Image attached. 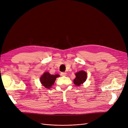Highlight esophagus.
I'll list each match as a JSON object with an SVG mask.
<instances>
[{
    "instance_id": "1",
    "label": "esophagus",
    "mask_w": 128,
    "mask_h": 128,
    "mask_svg": "<svg viewBox=\"0 0 128 128\" xmlns=\"http://www.w3.org/2000/svg\"><path fill=\"white\" fill-rule=\"evenodd\" d=\"M60 74H61V76H64L66 75L67 73L66 72H61Z\"/></svg>"
}]
</instances>
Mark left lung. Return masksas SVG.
Listing matches in <instances>:
<instances>
[{
    "mask_svg": "<svg viewBox=\"0 0 128 128\" xmlns=\"http://www.w3.org/2000/svg\"><path fill=\"white\" fill-rule=\"evenodd\" d=\"M76 78L74 80V83L76 86H79L81 84H83L86 80L87 74L86 72L80 70L75 74Z\"/></svg>",
    "mask_w": 128,
    "mask_h": 128,
    "instance_id": "obj_1",
    "label": "left lung"
}]
</instances>
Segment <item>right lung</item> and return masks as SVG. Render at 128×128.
I'll use <instances>...</instances> for the list:
<instances>
[{
    "label": "right lung",
    "instance_id": "right-lung-1",
    "mask_svg": "<svg viewBox=\"0 0 128 128\" xmlns=\"http://www.w3.org/2000/svg\"><path fill=\"white\" fill-rule=\"evenodd\" d=\"M59 75H51L48 72H45L40 78V82L42 86L46 88H50L55 82L56 78L59 77Z\"/></svg>",
    "mask_w": 128,
    "mask_h": 128
}]
</instances>
